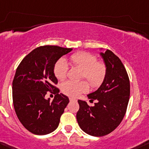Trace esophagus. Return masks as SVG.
Listing matches in <instances>:
<instances>
[{"mask_svg":"<svg viewBox=\"0 0 149 149\" xmlns=\"http://www.w3.org/2000/svg\"><path fill=\"white\" fill-rule=\"evenodd\" d=\"M70 101H76V100L74 99V98H72V97H70Z\"/></svg>","mask_w":149,"mask_h":149,"instance_id":"obj_1","label":"esophagus"}]
</instances>
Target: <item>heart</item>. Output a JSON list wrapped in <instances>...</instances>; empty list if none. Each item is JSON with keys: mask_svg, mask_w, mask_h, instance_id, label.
I'll use <instances>...</instances> for the list:
<instances>
[{"mask_svg": "<svg viewBox=\"0 0 149 149\" xmlns=\"http://www.w3.org/2000/svg\"><path fill=\"white\" fill-rule=\"evenodd\" d=\"M70 62L73 65L83 70L82 77L88 80L93 87L100 86L105 80L107 74V67L103 62H97L95 55L85 52H77L70 56ZM68 64L64 58H61L54 67L55 77L59 80H63L67 76ZM89 85L86 81L69 80L62 85V90L67 95L77 97L88 90Z\"/></svg>", "mask_w": 149, "mask_h": 149, "instance_id": "b5f03b06", "label": "heart"}]
</instances>
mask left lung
<instances>
[{"instance_id": "8db88e82", "label": "left lung", "mask_w": 149, "mask_h": 149, "mask_svg": "<svg viewBox=\"0 0 149 149\" xmlns=\"http://www.w3.org/2000/svg\"><path fill=\"white\" fill-rule=\"evenodd\" d=\"M107 74L100 87L87 95L96 100L93 107L78 100L77 120L81 129L93 136H103L114 131L123 119L130 97V81L120 59L110 50L101 52Z\"/></svg>"}]
</instances>
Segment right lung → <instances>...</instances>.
<instances>
[{"instance_id":"add662e5","label":"right lung","mask_w":149,"mask_h":149,"mask_svg":"<svg viewBox=\"0 0 149 149\" xmlns=\"http://www.w3.org/2000/svg\"><path fill=\"white\" fill-rule=\"evenodd\" d=\"M72 49L42 46L21 61L13 80V102L18 120L31 133L47 135L57 128L69 103L68 97L59 94L54 67L58 59ZM47 91L56 94L52 101L45 99Z\"/></svg>"}]
</instances>
